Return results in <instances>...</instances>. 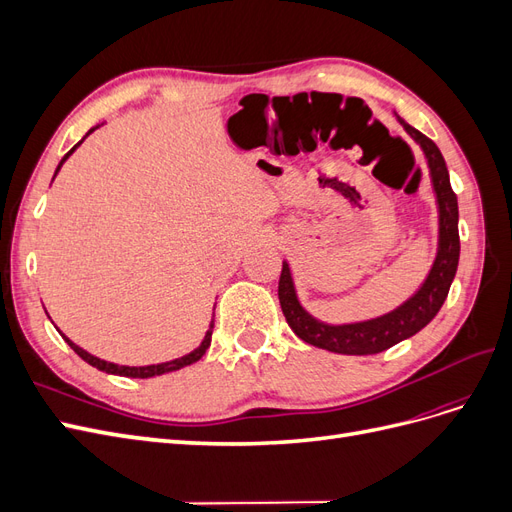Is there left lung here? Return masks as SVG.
<instances>
[{
    "label": "left lung",
    "instance_id": "left-lung-1",
    "mask_svg": "<svg viewBox=\"0 0 512 512\" xmlns=\"http://www.w3.org/2000/svg\"><path fill=\"white\" fill-rule=\"evenodd\" d=\"M397 119L418 143V147L423 149L427 158L431 185L433 192H436V203L440 213L436 260H433L431 271L423 286L418 288L406 303H401L393 312L380 318L352 324H327L309 314L299 303L290 267L284 260L277 297H280V305L288 327L294 331V335L301 337L305 344H312L316 348L337 354H378L382 350H389L391 346L404 342V339L427 327V324L436 318L442 303L446 301L448 288H451L455 280L459 265V207L457 196L451 188V179H448L446 162L431 138L408 126L401 117Z\"/></svg>",
    "mask_w": 512,
    "mask_h": 512
}]
</instances>
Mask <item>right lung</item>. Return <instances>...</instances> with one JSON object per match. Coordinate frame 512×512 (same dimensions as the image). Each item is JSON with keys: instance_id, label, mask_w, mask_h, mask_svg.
I'll return each instance as SVG.
<instances>
[{"instance_id": "right-lung-1", "label": "right lung", "mask_w": 512, "mask_h": 512, "mask_svg": "<svg viewBox=\"0 0 512 512\" xmlns=\"http://www.w3.org/2000/svg\"><path fill=\"white\" fill-rule=\"evenodd\" d=\"M96 128H100V126H96ZM96 128H91L85 136H89L91 132H94ZM85 141V138H83ZM81 141V143H83ZM81 143H76L64 158H61V162H59V166H57V170H55V175L59 173V168L64 166V162L72 156L74 153V149L79 147ZM55 179V177H53ZM61 333V331H59ZM211 333H213V320H211V324H209V331L205 333V339L203 342H200V346L196 348V350H192L190 354H185V356H181V359H175V361H166V363H158V365H145V367H128V365H117V363H108V361H102V359H98V356H94V354H89L87 350H83L81 346H76L72 339H68L64 333H61V337L66 339V344L81 356V359L85 361V363H89L91 367H96V369H100V371H106V374H115V376H126V378H153V376H162V374H170V371H177V369H181V367H185V365H192V363H196L198 359H203V354L207 352V348L211 346Z\"/></svg>"}]
</instances>
